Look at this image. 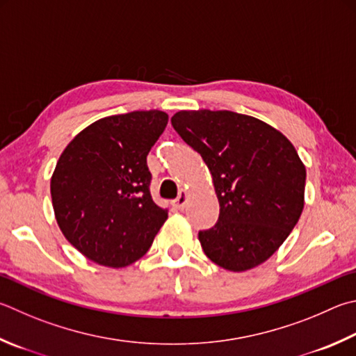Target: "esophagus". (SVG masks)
Segmentation results:
<instances>
[{"label": "esophagus", "mask_w": 356, "mask_h": 356, "mask_svg": "<svg viewBox=\"0 0 356 356\" xmlns=\"http://www.w3.org/2000/svg\"><path fill=\"white\" fill-rule=\"evenodd\" d=\"M185 204H186V191H180V195L177 196V199H174L172 207H174V209H177V210H182Z\"/></svg>", "instance_id": "obj_1"}]
</instances>
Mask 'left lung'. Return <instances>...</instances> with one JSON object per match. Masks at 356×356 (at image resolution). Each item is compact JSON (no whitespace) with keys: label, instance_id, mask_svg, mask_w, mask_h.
Instances as JSON below:
<instances>
[{"label":"left lung","instance_id":"1","mask_svg":"<svg viewBox=\"0 0 356 356\" xmlns=\"http://www.w3.org/2000/svg\"><path fill=\"white\" fill-rule=\"evenodd\" d=\"M171 124L200 154L215 185L218 222L199 232L205 255L234 273L266 261L305 204L307 171L293 143L266 122L230 111H180Z\"/></svg>","mask_w":356,"mask_h":356}]
</instances>
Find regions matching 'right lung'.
Instances as JSON below:
<instances>
[{
	"label": "right lung",
	"instance_id": "add662e5",
	"mask_svg": "<svg viewBox=\"0 0 356 356\" xmlns=\"http://www.w3.org/2000/svg\"><path fill=\"white\" fill-rule=\"evenodd\" d=\"M166 124L160 111L106 116L63 149L51 177L56 221L88 260L124 268L149 250L168 210L151 197L146 157Z\"/></svg>",
	"mask_w": 356,
	"mask_h": 356
}]
</instances>
